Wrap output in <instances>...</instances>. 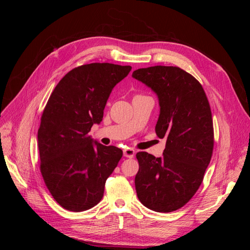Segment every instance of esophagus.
<instances>
[{
    "label": "esophagus",
    "instance_id": "34e87169",
    "mask_svg": "<svg viewBox=\"0 0 250 250\" xmlns=\"http://www.w3.org/2000/svg\"><path fill=\"white\" fill-rule=\"evenodd\" d=\"M123 153H124L125 157L132 158L134 156V154H135V151L133 149H131V148H126V149H124Z\"/></svg>",
    "mask_w": 250,
    "mask_h": 250
}]
</instances>
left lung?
<instances>
[{
  "instance_id": "obj_1",
  "label": "left lung",
  "mask_w": 250,
  "mask_h": 250,
  "mask_svg": "<svg viewBox=\"0 0 250 250\" xmlns=\"http://www.w3.org/2000/svg\"><path fill=\"white\" fill-rule=\"evenodd\" d=\"M132 77L157 96L158 138H167L163 156L138 152L134 184L146 208L170 213L184 207L200 187L210 162L214 129L210 107L200 83L177 66L139 69Z\"/></svg>"
}]
</instances>
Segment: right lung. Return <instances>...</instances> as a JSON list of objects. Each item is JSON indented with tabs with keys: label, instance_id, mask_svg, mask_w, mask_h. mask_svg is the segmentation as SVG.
<instances>
[{
	"label": "right lung",
	"instance_id": "add662e5",
	"mask_svg": "<svg viewBox=\"0 0 250 250\" xmlns=\"http://www.w3.org/2000/svg\"><path fill=\"white\" fill-rule=\"evenodd\" d=\"M130 65L89 63L75 67L58 82L37 133L41 172L59 206L73 211L94 208L123 151L88 134L100 124L108 98Z\"/></svg>",
	"mask_w": 250,
	"mask_h": 250
}]
</instances>
